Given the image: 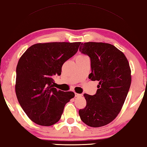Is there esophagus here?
I'll list each match as a JSON object with an SVG mask.
<instances>
[{"mask_svg": "<svg viewBox=\"0 0 147 147\" xmlns=\"http://www.w3.org/2000/svg\"><path fill=\"white\" fill-rule=\"evenodd\" d=\"M75 97H80V96H82V94H77V93H75Z\"/></svg>", "mask_w": 147, "mask_h": 147, "instance_id": "esophagus-1", "label": "esophagus"}]
</instances>
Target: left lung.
Here are the masks:
<instances>
[{"label": "left lung", "instance_id": "obj_1", "mask_svg": "<svg viewBox=\"0 0 147 147\" xmlns=\"http://www.w3.org/2000/svg\"><path fill=\"white\" fill-rule=\"evenodd\" d=\"M79 51L90 58L89 79L99 82L96 94L83 95L87 105L79 110V116L90 127H102L114 120L121 110L131 85L129 62L123 52L109 43L82 42Z\"/></svg>", "mask_w": 147, "mask_h": 147}]
</instances>
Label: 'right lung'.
I'll list each match as a JSON object with an SVG mask.
<instances>
[{"label":"right lung","instance_id":"obj_1","mask_svg":"<svg viewBox=\"0 0 147 147\" xmlns=\"http://www.w3.org/2000/svg\"><path fill=\"white\" fill-rule=\"evenodd\" d=\"M77 42L37 43L20 57L16 68V93L27 116L35 123L50 126L60 119L66 104L75 97L72 92L53 87L64 63L77 53Z\"/></svg>","mask_w":147,"mask_h":147}]
</instances>
